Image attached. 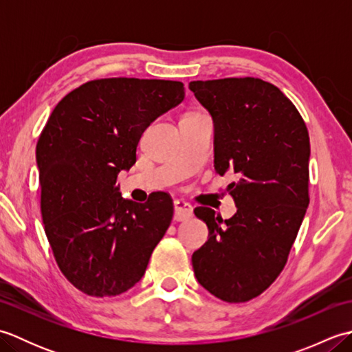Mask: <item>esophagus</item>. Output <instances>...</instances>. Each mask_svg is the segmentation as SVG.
Masks as SVG:
<instances>
[{
	"instance_id": "1",
	"label": "esophagus",
	"mask_w": 352,
	"mask_h": 352,
	"mask_svg": "<svg viewBox=\"0 0 352 352\" xmlns=\"http://www.w3.org/2000/svg\"><path fill=\"white\" fill-rule=\"evenodd\" d=\"M174 219L175 221H186L193 214V208L189 203H186L183 199L174 201Z\"/></svg>"
}]
</instances>
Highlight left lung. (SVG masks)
<instances>
[{
  "instance_id": "1",
  "label": "left lung",
  "mask_w": 352,
  "mask_h": 352,
  "mask_svg": "<svg viewBox=\"0 0 352 352\" xmlns=\"http://www.w3.org/2000/svg\"><path fill=\"white\" fill-rule=\"evenodd\" d=\"M214 125V169L231 172L237 212L223 221L197 207L208 241L193 252L198 283L227 302H245L275 281L309 207L310 139L300 111L260 78L190 81Z\"/></svg>"
}]
</instances>
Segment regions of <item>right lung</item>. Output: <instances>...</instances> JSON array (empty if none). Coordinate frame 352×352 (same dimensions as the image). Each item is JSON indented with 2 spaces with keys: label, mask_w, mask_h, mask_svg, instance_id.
I'll return each mask as SVG.
<instances>
[{
  "label": "right lung",
  "mask_w": 352,
  "mask_h": 352,
  "mask_svg": "<svg viewBox=\"0 0 352 352\" xmlns=\"http://www.w3.org/2000/svg\"><path fill=\"white\" fill-rule=\"evenodd\" d=\"M184 100L170 80L102 78L74 89L52 110L36 145L41 212L63 275L91 296H116L144 276L174 214L168 193L122 198L121 170L136 163L142 134Z\"/></svg>",
  "instance_id": "obj_1"
}]
</instances>
